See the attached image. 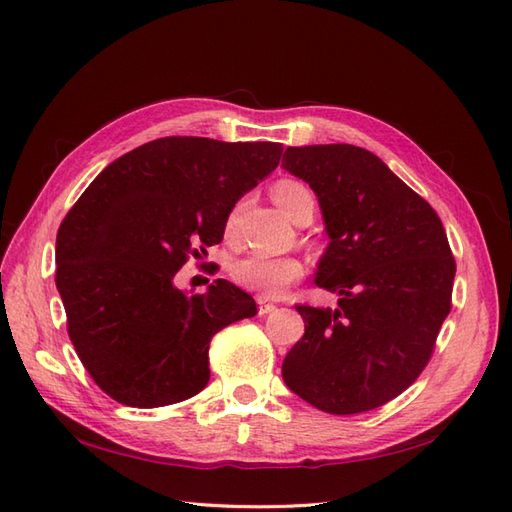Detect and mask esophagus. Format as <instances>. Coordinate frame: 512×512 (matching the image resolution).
I'll use <instances>...</instances> for the list:
<instances>
[{
	"label": "esophagus",
	"mask_w": 512,
	"mask_h": 512,
	"mask_svg": "<svg viewBox=\"0 0 512 512\" xmlns=\"http://www.w3.org/2000/svg\"><path fill=\"white\" fill-rule=\"evenodd\" d=\"M273 309H275V305H273V303H269L267 299L258 297V314H260V316H267V314H271Z\"/></svg>",
	"instance_id": "34e87169"
}]
</instances>
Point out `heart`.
<instances>
[{"mask_svg":"<svg viewBox=\"0 0 512 512\" xmlns=\"http://www.w3.org/2000/svg\"><path fill=\"white\" fill-rule=\"evenodd\" d=\"M271 196L280 209L292 222L307 224L314 218L316 196L312 188L301 179H280L273 183ZM243 209V200L230 209L226 218V235L232 237L237 230L239 215ZM232 280L241 288L260 294L262 299L282 297L286 288L303 277V265L294 256H267V254H250L239 258L230 269Z\"/></svg>","mask_w":512,"mask_h":512,"instance_id":"heart-1","label":"heart"}]
</instances>
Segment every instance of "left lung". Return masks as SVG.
I'll return each instance as SVG.
<instances>
[{"instance_id":"8db88e82","label":"left lung","mask_w":512,"mask_h":512,"mask_svg":"<svg viewBox=\"0 0 512 512\" xmlns=\"http://www.w3.org/2000/svg\"><path fill=\"white\" fill-rule=\"evenodd\" d=\"M282 166L318 196L331 241L316 286L339 294L335 309L294 305L305 335L286 354L284 382L329 414L380 408L423 374L453 307L444 226L367 149L288 147Z\"/></svg>"}]
</instances>
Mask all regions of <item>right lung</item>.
Listing matches in <instances>:
<instances>
[{"instance_id":"obj_1","label":"right lung","mask_w":512,"mask_h":512,"mask_svg":"<svg viewBox=\"0 0 512 512\" xmlns=\"http://www.w3.org/2000/svg\"><path fill=\"white\" fill-rule=\"evenodd\" d=\"M282 151L164 136L108 164L66 213L55 284L74 350L108 397L160 408L205 389L211 337L258 309L226 280L188 297L175 273L224 239L230 209Z\"/></svg>"}]
</instances>
